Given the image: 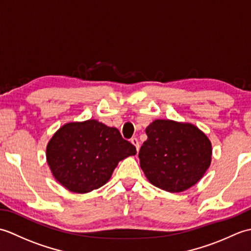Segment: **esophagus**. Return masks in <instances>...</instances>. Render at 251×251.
<instances>
[{"instance_id":"1","label":"esophagus","mask_w":251,"mask_h":251,"mask_svg":"<svg viewBox=\"0 0 251 251\" xmlns=\"http://www.w3.org/2000/svg\"><path fill=\"white\" fill-rule=\"evenodd\" d=\"M130 142L132 143V145H134V146L136 147V149H137V152L139 151V148H140V145H139V140H138L137 138H131V139H130Z\"/></svg>"}]
</instances>
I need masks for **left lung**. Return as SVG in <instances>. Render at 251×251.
Masks as SVG:
<instances>
[{
  "label": "left lung",
  "instance_id": "left-lung-1",
  "mask_svg": "<svg viewBox=\"0 0 251 251\" xmlns=\"http://www.w3.org/2000/svg\"><path fill=\"white\" fill-rule=\"evenodd\" d=\"M139 151L140 167L149 182L170 193L195 185L211 163L208 137L191 123L155 120L146 128Z\"/></svg>",
  "mask_w": 251,
  "mask_h": 251
}]
</instances>
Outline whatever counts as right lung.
I'll return each instance as SVG.
<instances>
[{"label":"right lung","instance_id":"1","mask_svg":"<svg viewBox=\"0 0 251 251\" xmlns=\"http://www.w3.org/2000/svg\"><path fill=\"white\" fill-rule=\"evenodd\" d=\"M136 153L115 127L87 120L61 126L47 143L46 161L63 188L85 194L104 185L117 164Z\"/></svg>","mask_w":251,"mask_h":251}]
</instances>
